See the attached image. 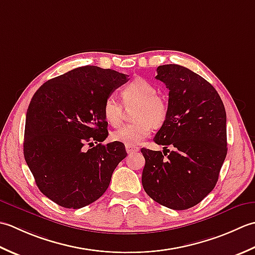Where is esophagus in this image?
<instances>
[{
    "label": "esophagus",
    "instance_id": "1",
    "mask_svg": "<svg viewBox=\"0 0 255 255\" xmlns=\"http://www.w3.org/2000/svg\"><path fill=\"white\" fill-rule=\"evenodd\" d=\"M126 149L127 152L129 153H135V152H138L139 148L137 146H132V145H126Z\"/></svg>",
    "mask_w": 255,
    "mask_h": 255
}]
</instances>
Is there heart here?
<instances>
[{"label": "heart", "instance_id": "obj_1", "mask_svg": "<svg viewBox=\"0 0 255 255\" xmlns=\"http://www.w3.org/2000/svg\"><path fill=\"white\" fill-rule=\"evenodd\" d=\"M123 102L127 108L136 106L133 118L136 122L127 124L112 134L114 141L126 145L141 144L149 136L153 126L159 127L165 122L168 106L165 99L157 95V88L152 82L137 77L122 90ZM103 116L113 127H119L124 118V107L114 96H109L103 103Z\"/></svg>", "mask_w": 255, "mask_h": 255}]
</instances>
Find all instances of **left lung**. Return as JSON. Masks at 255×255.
<instances>
[{
    "label": "left lung",
    "mask_w": 255,
    "mask_h": 255,
    "mask_svg": "<svg viewBox=\"0 0 255 255\" xmlns=\"http://www.w3.org/2000/svg\"><path fill=\"white\" fill-rule=\"evenodd\" d=\"M166 85L168 113L154 141L164 150L142 148V185L146 194L174 210L196 206L215 188L227 156V116L220 96L204 78L186 67H157Z\"/></svg>",
    "instance_id": "8db88e82"
}]
</instances>
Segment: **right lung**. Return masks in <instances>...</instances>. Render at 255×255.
<instances>
[{
    "mask_svg": "<svg viewBox=\"0 0 255 255\" xmlns=\"http://www.w3.org/2000/svg\"><path fill=\"white\" fill-rule=\"evenodd\" d=\"M128 81L116 70L85 66L35 92L26 113L24 157L39 190L57 205L79 209L92 204L127 157L123 143L101 142L109 134L103 103Z\"/></svg>",
    "mask_w": 255,
    "mask_h": 255,
    "instance_id": "1",
    "label": "right lung"
}]
</instances>
